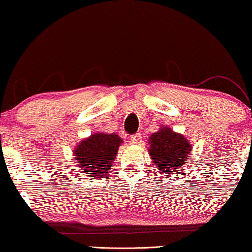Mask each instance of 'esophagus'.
Returning a JSON list of instances; mask_svg holds the SVG:
<instances>
[{
    "label": "esophagus",
    "mask_w": 252,
    "mask_h": 252,
    "mask_svg": "<svg viewBox=\"0 0 252 252\" xmlns=\"http://www.w3.org/2000/svg\"><path fill=\"white\" fill-rule=\"evenodd\" d=\"M131 143L132 144H140L141 143V134L136 133L131 136Z\"/></svg>",
    "instance_id": "34e87169"
}]
</instances>
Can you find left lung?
<instances>
[{
    "label": "left lung",
    "instance_id": "left-lung-1",
    "mask_svg": "<svg viewBox=\"0 0 252 252\" xmlns=\"http://www.w3.org/2000/svg\"><path fill=\"white\" fill-rule=\"evenodd\" d=\"M149 156L162 173L176 174L190 159L192 146L185 135L162 126L148 140Z\"/></svg>",
    "mask_w": 252,
    "mask_h": 252
}]
</instances>
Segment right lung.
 Wrapping results in <instances>:
<instances>
[{"label": "right lung", "instance_id": "right-lung-1", "mask_svg": "<svg viewBox=\"0 0 252 252\" xmlns=\"http://www.w3.org/2000/svg\"><path fill=\"white\" fill-rule=\"evenodd\" d=\"M123 140L117 133L96 132L78 143L73 158L78 161L79 172L91 179L103 178L110 171Z\"/></svg>", "mask_w": 252, "mask_h": 252}]
</instances>
